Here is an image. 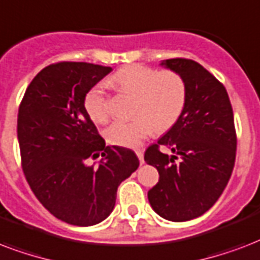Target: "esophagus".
<instances>
[{
    "label": "esophagus",
    "instance_id": "1",
    "mask_svg": "<svg viewBox=\"0 0 260 260\" xmlns=\"http://www.w3.org/2000/svg\"><path fill=\"white\" fill-rule=\"evenodd\" d=\"M136 154L138 156V158H140V162L141 164H144V153H142V150H136Z\"/></svg>",
    "mask_w": 260,
    "mask_h": 260
}]
</instances>
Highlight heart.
Instances as JSON below:
<instances>
[{"mask_svg": "<svg viewBox=\"0 0 260 260\" xmlns=\"http://www.w3.org/2000/svg\"><path fill=\"white\" fill-rule=\"evenodd\" d=\"M119 90L136 94L132 120H119L106 130L111 145L136 148L153 130L166 132L174 126L186 106V84L180 74L145 65H128L110 80ZM86 114L96 123H107L111 116L110 98L103 85L92 86L84 98Z\"/></svg>", "mask_w": 260, "mask_h": 260, "instance_id": "1", "label": "heart"}]
</instances>
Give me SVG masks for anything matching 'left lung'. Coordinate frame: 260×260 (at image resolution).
<instances>
[{
  "label": "left lung",
  "instance_id": "left-lung-1",
  "mask_svg": "<svg viewBox=\"0 0 260 260\" xmlns=\"http://www.w3.org/2000/svg\"><path fill=\"white\" fill-rule=\"evenodd\" d=\"M160 65L182 76L187 96L178 122L145 152L160 175L148 199L158 216L180 222L202 216L221 197L235 167L236 130L228 92L212 73L184 58Z\"/></svg>",
  "mask_w": 260,
  "mask_h": 260
}]
</instances>
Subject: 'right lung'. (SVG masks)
Segmentation results:
<instances>
[{"instance_id":"obj_1","label":"right lung","mask_w":260,"mask_h":260,"mask_svg":"<svg viewBox=\"0 0 260 260\" xmlns=\"http://www.w3.org/2000/svg\"><path fill=\"white\" fill-rule=\"evenodd\" d=\"M111 68L58 62L28 85L17 115L21 167L39 202L58 220L90 226L114 210L116 190L140 166L132 149L106 146L84 107ZM102 153L98 166L86 160Z\"/></svg>"}]
</instances>
